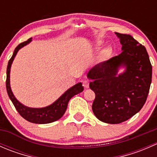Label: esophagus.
I'll list each match as a JSON object with an SVG mask.
<instances>
[{
  "label": "esophagus",
  "instance_id": "34e87169",
  "mask_svg": "<svg viewBox=\"0 0 157 157\" xmlns=\"http://www.w3.org/2000/svg\"><path fill=\"white\" fill-rule=\"evenodd\" d=\"M89 85H90V82H89L88 80H84V81L83 82V86L85 89L89 88Z\"/></svg>",
  "mask_w": 157,
  "mask_h": 157
}]
</instances>
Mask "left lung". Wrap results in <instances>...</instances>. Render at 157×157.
I'll use <instances>...</instances> for the list:
<instances>
[{"mask_svg": "<svg viewBox=\"0 0 157 157\" xmlns=\"http://www.w3.org/2000/svg\"><path fill=\"white\" fill-rule=\"evenodd\" d=\"M122 45L120 55L90 70V88L96 94L92 109L96 118L119 124L139 112L146 102L152 81V65L144 45L130 35L115 33ZM121 67H126L117 74Z\"/></svg>", "mask_w": 157, "mask_h": 157, "instance_id": "obj_1", "label": "left lung"}]
</instances>
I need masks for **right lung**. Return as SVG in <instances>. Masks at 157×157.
<instances>
[{
	"instance_id": "right-lung-1",
	"label": "right lung",
	"mask_w": 157,
	"mask_h": 157,
	"mask_svg": "<svg viewBox=\"0 0 157 157\" xmlns=\"http://www.w3.org/2000/svg\"><path fill=\"white\" fill-rule=\"evenodd\" d=\"M32 41V38L28 39L27 41L20 43L18 46L14 50L13 54L8 62L7 68V80H6V87L7 92L10 97V100L12 101L13 104L15 106L17 112L24 119L27 120L28 121L36 124H48L52 123L53 121L60 119L64 115L66 109H67V104L70 99L75 95L81 93L83 90V86H82L81 83H78L71 87L62 96H60L55 102L51 104L44 108H29L20 103L16 97L14 96L12 90L10 88V67L13 61L15 58L16 55L20 48L24 47L27 44H29Z\"/></svg>"
}]
</instances>
